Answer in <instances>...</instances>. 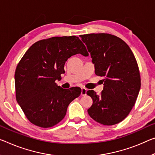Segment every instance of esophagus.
<instances>
[{
	"instance_id": "34e87169",
	"label": "esophagus",
	"mask_w": 155,
	"mask_h": 155,
	"mask_svg": "<svg viewBox=\"0 0 155 155\" xmlns=\"http://www.w3.org/2000/svg\"><path fill=\"white\" fill-rule=\"evenodd\" d=\"M87 89H85L84 87L82 88V90H81V96H86V95H87Z\"/></svg>"
}]
</instances>
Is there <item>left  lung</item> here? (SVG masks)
<instances>
[{"mask_svg": "<svg viewBox=\"0 0 155 155\" xmlns=\"http://www.w3.org/2000/svg\"><path fill=\"white\" fill-rule=\"evenodd\" d=\"M80 37L91 54L96 75L104 78L101 94L94 90L87 92L93 100L88 114L101 124H117L132 110L141 88L135 57L128 45L114 35L100 33Z\"/></svg>", "mask_w": 155, "mask_h": 155, "instance_id": "left-lung-1", "label": "left lung"}]
</instances>
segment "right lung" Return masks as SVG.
I'll use <instances>...</instances> for the list:
<instances>
[{"mask_svg":"<svg viewBox=\"0 0 155 155\" xmlns=\"http://www.w3.org/2000/svg\"><path fill=\"white\" fill-rule=\"evenodd\" d=\"M76 54L89 55L78 37H54L35 43L21 58L14 75L16 101L32 124L45 128L57 125L68 104L80 96V88L65 89L55 82L65 73L67 59Z\"/></svg>","mask_w":155,"mask_h":155,"instance_id":"obj_1","label":"right lung"}]
</instances>
